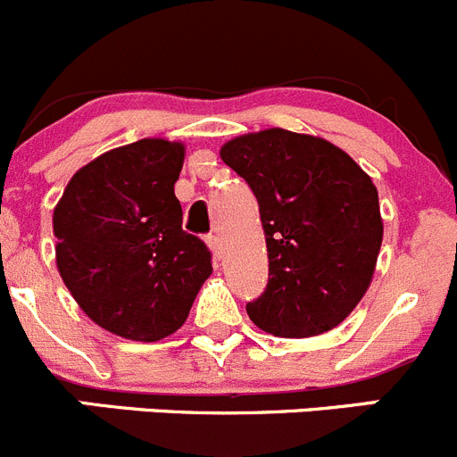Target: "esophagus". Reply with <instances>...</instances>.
Here are the masks:
<instances>
[{
	"instance_id": "1",
	"label": "esophagus",
	"mask_w": 457,
	"mask_h": 457,
	"mask_svg": "<svg viewBox=\"0 0 457 457\" xmlns=\"http://www.w3.org/2000/svg\"><path fill=\"white\" fill-rule=\"evenodd\" d=\"M206 245H208V249L212 251V258H215V260L224 258V245H221L220 236H208Z\"/></svg>"
}]
</instances>
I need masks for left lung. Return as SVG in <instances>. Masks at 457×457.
Masks as SVG:
<instances>
[{
  "mask_svg": "<svg viewBox=\"0 0 457 457\" xmlns=\"http://www.w3.org/2000/svg\"><path fill=\"white\" fill-rule=\"evenodd\" d=\"M220 156L253 190L267 240L269 282L249 319L282 338L341 325L370 287L384 240L370 177L334 143L282 128L231 138Z\"/></svg>",
  "mask_w": 457,
  "mask_h": 457,
  "instance_id": "obj_1",
  "label": "left lung"
}]
</instances>
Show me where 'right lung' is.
Here are the masks:
<instances>
[{
	"instance_id": "1",
	"label": "right lung",
	"mask_w": 457,
	"mask_h": 457,
	"mask_svg": "<svg viewBox=\"0 0 457 457\" xmlns=\"http://www.w3.org/2000/svg\"><path fill=\"white\" fill-rule=\"evenodd\" d=\"M184 143L141 138L96 156L54 211L55 264L80 310L116 337L154 343L186 323L212 273L181 228L175 184Z\"/></svg>"
}]
</instances>
